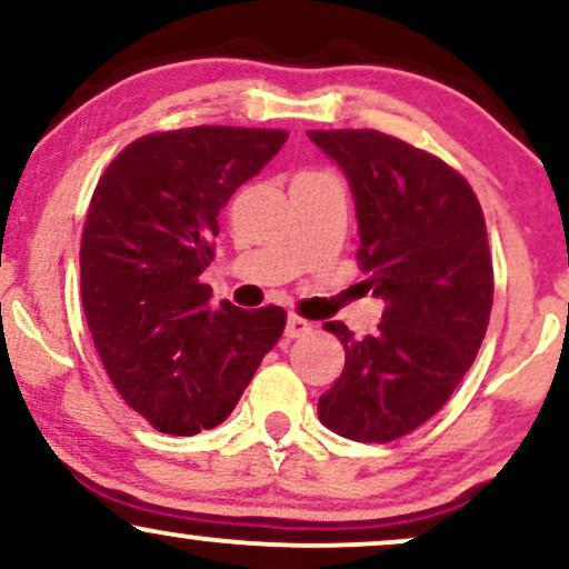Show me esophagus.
Instances as JSON below:
<instances>
[{"instance_id":"esophagus-1","label":"esophagus","mask_w":569,"mask_h":569,"mask_svg":"<svg viewBox=\"0 0 569 569\" xmlns=\"http://www.w3.org/2000/svg\"><path fill=\"white\" fill-rule=\"evenodd\" d=\"M307 333H312L310 320L299 318V315H289V320H286V337L299 339V337H307Z\"/></svg>"}]
</instances>
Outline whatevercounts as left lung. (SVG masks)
<instances>
[{"mask_svg":"<svg viewBox=\"0 0 569 569\" xmlns=\"http://www.w3.org/2000/svg\"><path fill=\"white\" fill-rule=\"evenodd\" d=\"M350 182L366 286L385 299L379 331L326 323L347 360L318 416L358 442H392L440 410L477 358L492 307L488 230L456 169L373 129L307 132Z\"/></svg>","mask_w":569,"mask_h":569,"instance_id":"1","label":"left lung"}]
</instances>
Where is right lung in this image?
I'll return each instance as SVG.
<instances>
[{
  "label": "right lung",
  "mask_w": 569,
  "mask_h": 569,
  "mask_svg": "<svg viewBox=\"0 0 569 569\" xmlns=\"http://www.w3.org/2000/svg\"><path fill=\"white\" fill-rule=\"evenodd\" d=\"M286 140L241 127L146 134L94 188L81 305L113 387L159 432L219 427L283 333V307H211L198 278L214 259L219 211Z\"/></svg>",
  "instance_id": "right-lung-1"
}]
</instances>
